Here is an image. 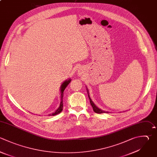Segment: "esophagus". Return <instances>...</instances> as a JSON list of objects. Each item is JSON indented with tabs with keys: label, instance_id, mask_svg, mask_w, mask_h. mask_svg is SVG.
<instances>
[{
	"label": "esophagus",
	"instance_id": "obj_1",
	"mask_svg": "<svg viewBox=\"0 0 157 157\" xmlns=\"http://www.w3.org/2000/svg\"><path fill=\"white\" fill-rule=\"evenodd\" d=\"M79 72V73H81V72H82V71H78Z\"/></svg>",
	"mask_w": 157,
	"mask_h": 157
}]
</instances>
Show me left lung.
Segmentation results:
<instances>
[{"instance_id":"1","label":"left lung","mask_w":157,"mask_h":157,"mask_svg":"<svg viewBox=\"0 0 157 157\" xmlns=\"http://www.w3.org/2000/svg\"><path fill=\"white\" fill-rule=\"evenodd\" d=\"M88 97H89V99H90V104H91V106H92V107H93V111L94 112H96V113H108L107 112H105V111H103V110H101L100 109H99L98 107H97L96 105H95V104L93 103V102L91 101V99H90V96L88 95Z\"/></svg>"}]
</instances>
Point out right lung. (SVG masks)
Listing matches in <instances>:
<instances>
[{
	"label": "right lung",
	"mask_w": 157,
	"mask_h": 157,
	"mask_svg": "<svg viewBox=\"0 0 157 157\" xmlns=\"http://www.w3.org/2000/svg\"><path fill=\"white\" fill-rule=\"evenodd\" d=\"M71 80H66L61 85V104H60V105L59 107V108L55 112H53V113L52 114H50L49 115L50 116H54V115H56L58 113H59L60 112H61V111L63 110V94H64V91L65 90V88L67 87V86L69 85V83L71 82Z\"/></svg>",
	"instance_id": "right-lung-1"
}]
</instances>
